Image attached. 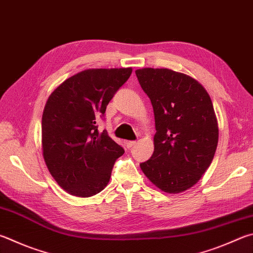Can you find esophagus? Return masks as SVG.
<instances>
[{
    "instance_id": "esophagus-1",
    "label": "esophagus",
    "mask_w": 253,
    "mask_h": 253,
    "mask_svg": "<svg viewBox=\"0 0 253 253\" xmlns=\"http://www.w3.org/2000/svg\"><path fill=\"white\" fill-rule=\"evenodd\" d=\"M136 144V141H127L126 142V146L128 147V148H131L132 146H134Z\"/></svg>"
}]
</instances>
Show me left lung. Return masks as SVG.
Returning a JSON list of instances; mask_svg holds the SVG:
<instances>
[{"mask_svg":"<svg viewBox=\"0 0 253 253\" xmlns=\"http://www.w3.org/2000/svg\"><path fill=\"white\" fill-rule=\"evenodd\" d=\"M154 108V154L140 164L145 176L168 194L198 182L217 149L219 128L212 102L192 77L168 68L136 70Z\"/></svg>","mask_w":253,"mask_h":253,"instance_id":"left-lung-1","label":"left lung"}]
</instances>
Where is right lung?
Returning <instances> with one entry per match:
<instances>
[{
    "label": "right lung",
    "instance_id": "add662e5",
    "mask_svg": "<svg viewBox=\"0 0 253 253\" xmlns=\"http://www.w3.org/2000/svg\"><path fill=\"white\" fill-rule=\"evenodd\" d=\"M132 72L91 68L73 75L49 95L42 116V149L48 171L59 187L82 198L102 191L124 149L98 131L115 93Z\"/></svg>",
    "mask_w": 253,
    "mask_h": 253
}]
</instances>
